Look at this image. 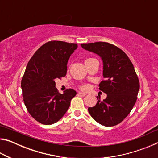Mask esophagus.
I'll list each match as a JSON object with an SVG mask.
<instances>
[{"instance_id":"obj_1","label":"esophagus","mask_w":158,"mask_h":158,"mask_svg":"<svg viewBox=\"0 0 158 158\" xmlns=\"http://www.w3.org/2000/svg\"><path fill=\"white\" fill-rule=\"evenodd\" d=\"M77 95L80 96V97H84V96L86 95V94H85V93H79Z\"/></svg>"}]
</instances>
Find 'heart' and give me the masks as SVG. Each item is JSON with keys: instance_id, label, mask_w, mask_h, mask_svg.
I'll use <instances>...</instances> for the list:
<instances>
[{"instance_id": "1", "label": "heart", "mask_w": 158, "mask_h": 158, "mask_svg": "<svg viewBox=\"0 0 158 158\" xmlns=\"http://www.w3.org/2000/svg\"><path fill=\"white\" fill-rule=\"evenodd\" d=\"M89 59H90V58H89ZM88 60V59H87ZM81 89H82V90H87L88 89H89V85H81Z\"/></svg>"}]
</instances>
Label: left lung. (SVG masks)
Instances as JSON below:
<instances>
[{"mask_svg":"<svg viewBox=\"0 0 158 158\" xmlns=\"http://www.w3.org/2000/svg\"><path fill=\"white\" fill-rule=\"evenodd\" d=\"M81 46L102 60L104 80L99 84V89L107 95L103 101L99 98L97 104L88 110L98 123L106 127L116 125L130 113L137 99L139 81L132 63L123 51L108 42Z\"/></svg>","mask_w":158,"mask_h":158,"instance_id":"obj_1","label":"left lung"}]
</instances>
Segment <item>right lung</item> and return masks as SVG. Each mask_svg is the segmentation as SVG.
Masks as SVG:
<instances>
[{
  "label": "right lung",
  "instance_id": "add662e5",
  "mask_svg": "<svg viewBox=\"0 0 158 158\" xmlns=\"http://www.w3.org/2000/svg\"><path fill=\"white\" fill-rule=\"evenodd\" d=\"M77 44L49 41L37 49L26 66L21 79L25 106L37 122L56 123L68 111L77 92L71 89L61 94L56 88V79L65 77L67 64Z\"/></svg>",
  "mask_w": 158,
  "mask_h": 158
}]
</instances>
